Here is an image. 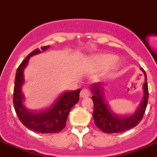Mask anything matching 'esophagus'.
<instances>
[{
	"mask_svg": "<svg viewBox=\"0 0 157 157\" xmlns=\"http://www.w3.org/2000/svg\"><path fill=\"white\" fill-rule=\"evenodd\" d=\"M90 96V91L88 88H83L80 92V97L82 98H88Z\"/></svg>",
	"mask_w": 157,
	"mask_h": 157,
	"instance_id": "34e87169",
	"label": "esophagus"
}]
</instances>
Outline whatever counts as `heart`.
I'll return each instance as SVG.
<instances>
[{"label":"heart","instance_id":"b5f03b06","mask_svg":"<svg viewBox=\"0 0 157 157\" xmlns=\"http://www.w3.org/2000/svg\"><path fill=\"white\" fill-rule=\"evenodd\" d=\"M116 56L113 54H103L97 56L94 59V63L97 67L102 69L115 62Z\"/></svg>","mask_w":157,"mask_h":157}]
</instances>
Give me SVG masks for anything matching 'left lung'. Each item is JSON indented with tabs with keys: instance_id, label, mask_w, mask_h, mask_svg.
<instances>
[{
	"instance_id": "8db88e82",
	"label": "left lung",
	"mask_w": 157,
	"mask_h": 157,
	"mask_svg": "<svg viewBox=\"0 0 157 157\" xmlns=\"http://www.w3.org/2000/svg\"><path fill=\"white\" fill-rule=\"evenodd\" d=\"M141 69L144 73L145 77V82L143 85L144 93V98L136 113L129 117H119L111 111L103 98L104 97L101 83H96L91 85L92 93L94 94L91 99L94 106L93 113L94 120L96 126L99 128L102 132L108 134L119 133L135 127L140 122L145 113L149 97L146 72L143 69Z\"/></svg>"
}]
</instances>
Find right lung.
I'll return each mask as SVG.
<instances>
[{
	"instance_id": "obj_1",
	"label": "right lung",
	"mask_w": 157,
	"mask_h": 157,
	"mask_svg": "<svg viewBox=\"0 0 157 157\" xmlns=\"http://www.w3.org/2000/svg\"><path fill=\"white\" fill-rule=\"evenodd\" d=\"M49 47L44 46L41 48L42 51H45ZM40 52L39 49H35L31 52L17 69L13 89L14 108L21 122L30 130L42 134L58 133L65 128L71 109L78 102L81 90L64 93L59 97L52 107L43 113H34L28 110L22 103L24 97L21 88L24 82L23 70L28 63L30 56L39 54Z\"/></svg>"
}]
</instances>
